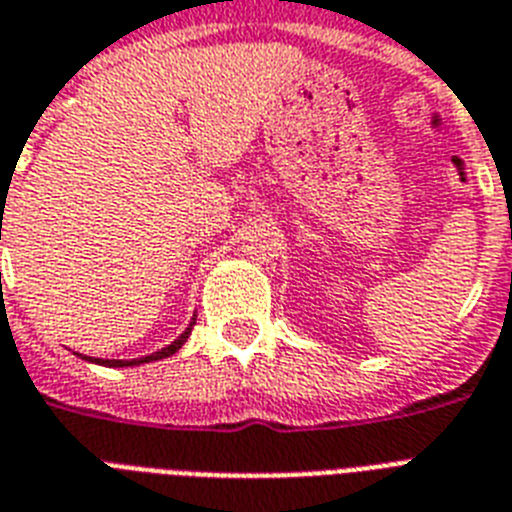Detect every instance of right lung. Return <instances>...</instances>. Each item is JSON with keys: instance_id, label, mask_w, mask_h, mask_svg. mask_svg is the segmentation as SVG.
<instances>
[{"instance_id": "add662e5", "label": "right lung", "mask_w": 512, "mask_h": 512, "mask_svg": "<svg viewBox=\"0 0 512 512\" xmlns=\"http://www.w3.org/2000/svg\"><path fill=\"white\" fill-rule=\"evenodd\" d=\"M191 326H194V321L189 323V328H186L184 334L178 336L176 342H170L168 347H162L160 352H152V355H147V357H136V360H102V357H86V360H91V363H97V365H107V368H126V365H141V363H152V360H162V357L176 355V352L184 347V342L189 339V334H191Z\"/></svg>"}]
</instances>
